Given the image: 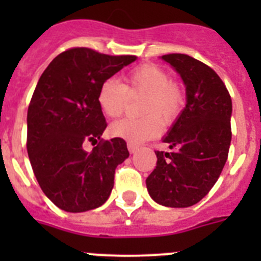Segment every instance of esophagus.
<instances>
[{
  "label": "esophagus",
  "mask_w": 261,
  "mask_h": 261,
  "mask_svg": "<svg viewBox=\"0 0 261 261\" xmlns=\"http://www.w3.org/2000/svg\"><path fill=\"white\" fill-rule=\"evenodd\" d=\"M137 145H135V144H130V142H129L128 144V150H129V153H136V151H137Z\"/></svg>",
  "instance_id": "obj_1"
}]
</instances>
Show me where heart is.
Here are the masks:
<instances>
[{
  "label": "heart",
  "mask_w": 261,
  "mask_h": 261,
  "mask_svg": "<svg viewBox=\"0 0 261 261\" xmlns=\"http://www.w3.org/2000/svg\"><path fill=\"white\" fill-rule=\"evenodd\" d=\"M129 95H144L140 119L119 120L110 126L114 137L129 142H142L156 137L162 132L163 123L170 125L179 117L186 103L181 85L170 80V74L162 66L145 62L128 71L125 85L115 78H107L99 86L98 105L110 119H117L125 110Z\"/></svg>",
  "instance_id": "1"
}]
</instances>
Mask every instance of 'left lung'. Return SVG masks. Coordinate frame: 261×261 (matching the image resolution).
<instances>
[{
	"mask_svg": "<svg viewBox=\"0 0 261 261\" xmlns=\"http://www.w3.org/2000/svg\"><path fill=\"white\" fill-rule=\"evenodd\" d=\"M162 59L180 74L187 105L163 138L171 151L156 150L146 179L149 195L170 208H187L208 195L223 170L231 142V96L218 74L183 53Z\"/></svg>",
	"mask_w": 261,
	"mask_h": 261,
	"instance_id": "1",
	"label": "left lung"
}]
</instances>
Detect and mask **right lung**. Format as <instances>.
Segmentation results:
<instances>
[{"label":"right lung","instance_id":"obj_1","mask_svg":"<svg viewBox=\"0 0 261 261\" xmlns=\"http://www.w3.org/2000/svg\"><path fill=\"white\" fill-rule=\"evenodd\" d=\"M135 60L70 48L39 78L27 111V153L41 191L62 211H91L110 197L115 170L129 151L123 138H100L107 123L98 91ZM86 142L97 144L90 153L83 149Z\"/></svg>","mask_w":261,"mask_h":261}]
</instances>
